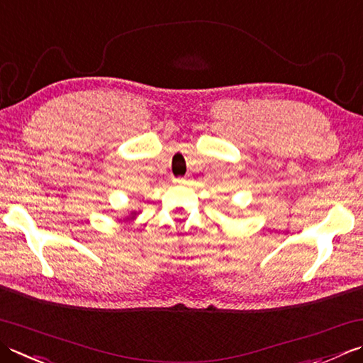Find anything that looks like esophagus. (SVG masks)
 I'll list each match as a JSON object with an SVG mask.
<instances>
[{
  "instance_id": "34e87169",
  "label": "esophagus",
  "mask_w": 363,
  "mask_h": 363,
  "mask_svg": "<svg viewBox=\"0 0 363 363\" xmlns=\"http://www.w3.org/2000/svg\"><path fill=\"white\" fill-rule=\"evenodd\" d=\"M174 182H176V184H184V182H186V181H184V179H176Z\"/></svg>"
}]
</instances>
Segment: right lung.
Segmentation results:
<instances>
[{
	"mask_svg": "<svg viewBox=\"0 0 363 363\" xmlns=\"http://www.w3.org/2000/svg\"><path fill=\"white\" fill-rule=\"evenodd\" d=\"M140 212H141V211H133V209H132V211L129 212V214L124 216V222H132V220L137 218V216L140 214Z\"/></svg>",
	"mask_w": 363,
	"mask_h": 363,
	"instance_id": "obj_1",
	"label": "right lung"
}]
</instances>
